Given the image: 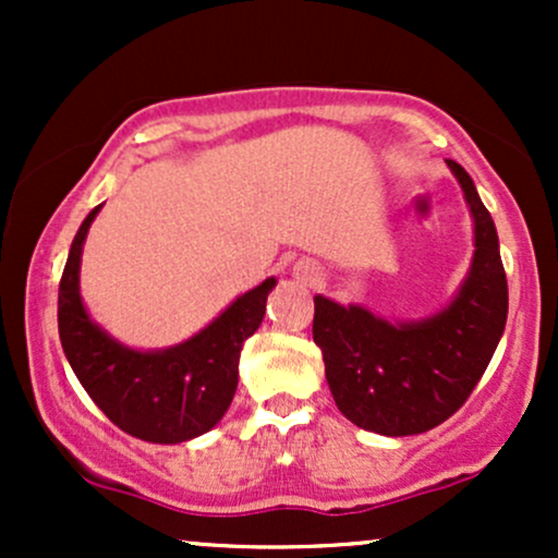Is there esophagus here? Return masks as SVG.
Instances as JSON below:
<instances>
[{
  "label": "esophagus",
  "instance_id": "1",
  "mask_svg": "<svg viewBox=\"0 0 558 558\" xmlns=\"http://www.w3.org/2000/svg\"><path fill=\"white\" fill-rule=\"evenodd\" d=\"M293 275H296V278L304 280V283H315L319 272H317V267H315V265H310V262H299V265L293 267Z\"/></svg>",
  "mask_w": 558,
  "mask_h": 558
}]
</instances>
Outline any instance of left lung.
<instances>
[{
    "mask_svg": "<svg viewBox=\"0 0 558 558\" xmlns=\"http://www.w3.org/2000/svg\"><path fill=\"white\" fill-rule=\"evenodd\" d=\"M446 162L475 220V257L457 299L438 315L393 325L364 306L315 296L312 336L336 407L356 427L393 438L433 430L470 399L509 312L493 217L462 165Z\"/></svg>",
    "mask_w": 558,
    "mask_h": 558,
    "instance_id": "1",
    "label": "left lung"
}]
</instances>
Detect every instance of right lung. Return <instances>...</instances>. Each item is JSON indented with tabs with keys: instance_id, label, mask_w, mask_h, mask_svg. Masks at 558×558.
<instances>
[{
	"instance_id": "1",
	"label": "right lung",
	"mask_w": 558,
	"mask_h": 558,
	"mask_svg": "<svg viewBox=\"0 0 558 558\" xmlns=\"http://www.w3.org/2000/svg\"><path fill=\"white\" fill-rule=\"evenodd\" d=\"M99 207L70 246L57 299L60 341L75 377L96 407L128 435L149 444H183L213 430L239 386L243 341L265 317L275 278L243 293L215 323L162 351H133L88 317L78 291L81 252Z\"/></svg>"
}]
</instances>
